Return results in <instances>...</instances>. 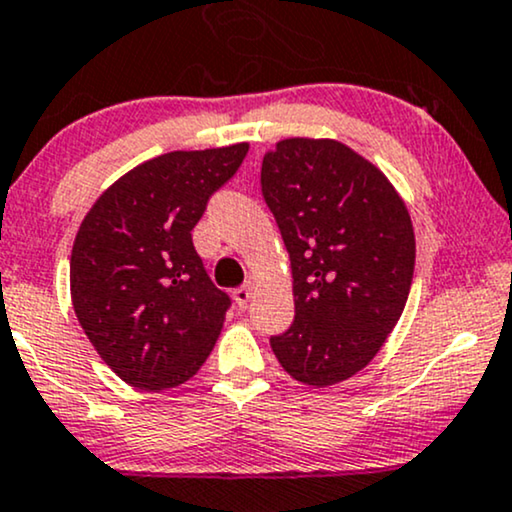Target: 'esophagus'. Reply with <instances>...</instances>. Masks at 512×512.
Returning <instances> with one entry per match:
<instances>
[{
  "label": "esophagus",
  "mask_w": 512,
  "mask_h": 512,
  "mask_svg": "<svg viewBox=\"0 0 512 512\" xmlns=\"http://www.w3.org/2000/svg\"><path fill=\"white\" fill-rule=\"evenodd\" d=\"M251 294H254V285H251V282H246V285L237 287V289H235V294H232V296H235L237 306H239V308H244L246 304H249Z\"/></svg>",
  "instance_id": "1"
}]
</instances>
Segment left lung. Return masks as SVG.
I'll return each mask as SVG.
<instances>
[{"mask_svg": "<svg viewBox=\"0 0 512 512\" xmlns=\"http://www.w3.org/2000/svg\"><path fill=\"white\" fill-rule=\"evenodd\" d=\"M261 187L292 266L294 323L270 339L296 382L361 372L406 308L415 232L387 175L337 140L289 137L263 156Z\"/></svg>", "mask_w": 512, "mask_h": 512, "instance_id": "1", "label": "left lung"}]
</instances>
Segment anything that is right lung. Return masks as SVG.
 Here are the masks:
<instances>
[{"instance_id": "right-lung-1", "label": "right lung", "mask_w": 512, "mask_h": 512, "mask_svg": "<svg viewBox=\"0 0 512 512\" xmlns=\"http://www.w3.org/2000/svg\"><path fill=\"white\" fill-rule=\"evenodd\" d=\"M246 151V142L168 151L121 175L82 218L71 251L75 315L132 387H180L216 346L230 296L208 280L192 230Z\"/></svg>"}]
</instances>
